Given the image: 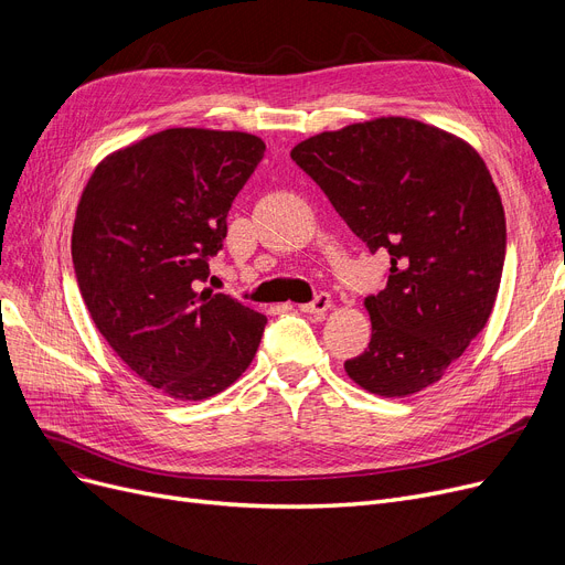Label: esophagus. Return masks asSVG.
<instances>
[{
	"label": "esophagus",
	"instance_id": "esophagus-1",
	"mask_svg": "<svg viewBox=\"0 0 565 565\" xmlns=\"http://www.w3.org/2000/svg\"><path fill=\"white\" fill-rule=\"evenodd\" d=\"M332 307V298L328 292H320L316 295L313 302H307V305H300V311L305 313H316V316H322L324 311H328Z\"/></svg>",
	"mask_w": 565,
	"mask_h": 565
}]
</instances>
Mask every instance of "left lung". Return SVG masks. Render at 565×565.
<instances>
[{"label": "left lung", "instance_id": "left-lung-1", "mask_svg": "<svg viewBox=\"0 0 565 565\" xmlns=\"http://www.w3.org/2000/svg\"><path fill=\"white\" fill-rule=\"evenodd\" d=\"M290 158L371 252L392 256L387 286L364 300L371 343L345 373L384 398L439 382L486 328L507 254V217L483 158L405 116L313 135Z\"/></svg>", "mask_w": 565, "mask_h": 565}]
</instances>
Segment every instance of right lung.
Masks as SVG:
<instances>
[{
	"label": "right lung",
	"mask_w": 565,
	"mask_h": 565,
	"mask_svg": "<svg viewBox=\"0 0 565 565\" xmlns=\"http://www.w3.org/2000/svg\"><path fill=\"white\" fill-rule=\"evenodd\" d=\"M263 151L249 132L169 128L109 153L79 196L82 300L121 362L175 401L224 392L258 350L267 318L201 284Z\"/></svg>",
	"instance_id": "add662e5"
}]
</instances>
